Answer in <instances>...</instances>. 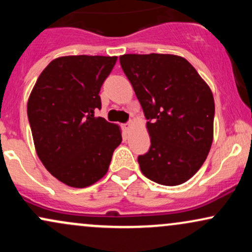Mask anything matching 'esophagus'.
Segmentation results:
<instances>
[{
    "mask_svg": "<svg viewBox=\"0 0 252 252\" xmlns=\"http://www.w3.org/2000/svg\"><path fill=\"white\" fill-rule=\"evenodd\" d=\"M131 128V122L126 123V124H123V129L126 130V131H129V129Z\"/></svg>",
    "mask_w": 252,
    "mask_h": 252,
    "instance_id": "1",
    "label": "esophagus"
}]
</instances>
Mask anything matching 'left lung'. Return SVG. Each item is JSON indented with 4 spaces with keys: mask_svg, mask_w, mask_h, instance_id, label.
Listing matches in <instances>:
<instances>
[{
    "mask_svg": "<svg viewBox=\"0 0 252 252\" xmlns=\"http://www.w3.org/2000/svg\"><path fill=\"white\" fill-rule=\"evenodd\" d=\"M120 63L148 120L150 148L137 158L141 172L156 184H184L200 169L212 146L210 86L174 54H124Z\"/></svg>",
    "mask_w": 252,
    "mask_h": 252,
    "instance_id": "8db88e82",
    "label": "left lung"
}]
</instances>
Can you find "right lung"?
<instances>
[{"mask_svg":"<svg viewBox=\"0 0 252 252\" xmlns=\"http://www.w3.org/2000/svg\"><path fill=\"white\" fill-rule=\"evenodd\" d=\"M117 57L67 56L52 60L27 103L36 154L67 186L84 189L103 178L122 142L120 126L94 116L99 91Z\"/></svg>","mask_w":252,"mask_h":252,"instance_id":"1","label":"right lung"}]
</instances>
